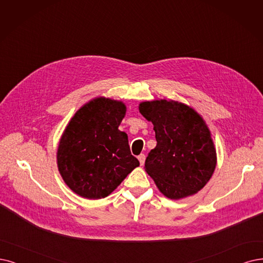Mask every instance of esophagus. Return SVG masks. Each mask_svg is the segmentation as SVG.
I'll list each match as a JSON object with an SVG mask.
<instances>
[{"label": "esophagus", "instance_id": "1", "mask_svg": "<svg viewBox=\"0 0 263 263\" xmlns=\"http://www.w3.org/2000/svg\"><path fill=\"white\" fill-rule=\"evenodd\" d=\"M138 160H139V162H140V165H143V164H144V161H145V155H144V154H140V155L138 156Z\"/></svg>", "mask_w": 263, "mask_h": 263}]
</instances>
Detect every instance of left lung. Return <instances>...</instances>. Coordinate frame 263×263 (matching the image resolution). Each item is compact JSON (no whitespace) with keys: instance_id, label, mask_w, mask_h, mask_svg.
Instances as JSON below:
<instances>
[{"instance_id":"1","label":"left lung","mask_w":263,"mask_h":263,"mask_svg":"<svg viewBox=\"0 0 263 263\" xmlns=\"http://www.w3.org/2000/svg\"><path fill=\"white\" fill-rule=\"evenodd\" d=\"M139 111L154 126L157 143L144 167L159 190L172 199L198 192L216 167V150L203 119L173 100L141 102Z\"/></svg>"}]
</instances>
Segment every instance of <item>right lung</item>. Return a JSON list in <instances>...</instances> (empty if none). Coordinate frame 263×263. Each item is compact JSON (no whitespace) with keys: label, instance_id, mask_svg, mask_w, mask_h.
Returning a JSON list of instances; mask_svg holds the SVG:
<instances>
[{"label":"right lung","instance_id":"right-lung-1","mask_svg":"<svg viewBox=\"0 0 263 263\" xmlns=\"http://www.w3.org/2000/svg\"><path fill=\"white\" fill-rule=\"evenodd\" d=\"M126 107L121 101L96 98L74 114L57 152L58 170L73 192L98 199L108 196L139 161L130 153L127 135L119 130Z\"/></svg>","mask_w":263,"mask_h":263}]
</instances>
